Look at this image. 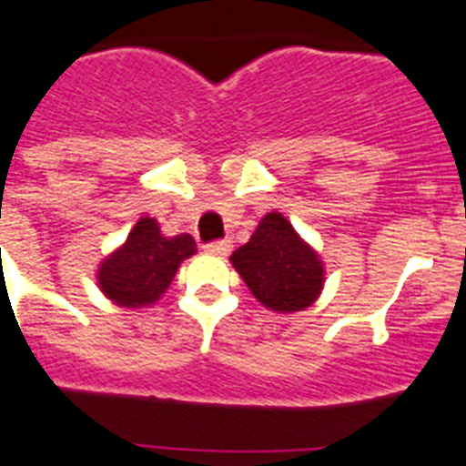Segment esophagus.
I'll return each mask as SVG.
<instances>
[{"instance_id": "34e87169", "label": "esophagus", "mask_w": 466, "mask_h": 466, "mask_svg": "<svg viewBox=\"0 0 466 466\" xmlns=\"http://www.w3.org/2000/svg\"><path fill=\"white\" fill-rule=\"evenodd\" d=\"M204 250L211 255H228L232 250V241H228V238L225 241H211L204 246Z\"/></svg>"}]
</instances>
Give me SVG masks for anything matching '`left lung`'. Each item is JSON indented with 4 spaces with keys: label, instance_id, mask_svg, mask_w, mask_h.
I'll return each instance as SVG.
<instances>
[{
    "label": "left lung",
    "instance_id": "obj_1",
    "mask_svg": "<svg viewBox=\"0 0 466 466\" xmlns=\"http://www.w3.org/2000/svg\"><path fill=\"white\" fill-rule=\"evenodd\" d=\"M232 267L264 308L299 312L317 301L324 287V264L282 213L259 220L250 241L234 250Z\"/></svg>",
    "mask_w": 466,
    "mask_h": 466
}]
</instances>
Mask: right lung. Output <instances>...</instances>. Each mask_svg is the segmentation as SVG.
Wrapping results in <instances>:
<instances>
[{"label":"right lung","mask_w":466,"mask_h":466,"mask_svg":"<svg viewBox=\"0 0 466 466\" xmlns=\"http://www.w3.org/2000/svg\"><path fill=\"white\" fill-rule=\"evenodd\" d=\"M195 250L198 246L190 234L163 237L156 218L145 216L130 229L124 246L103 259L96 280L116 306H154L167 292L181 262L195 255Z\"/></svg>","instance_id":"add662e5"}]
</instances>
